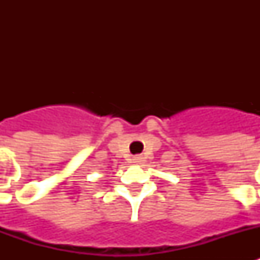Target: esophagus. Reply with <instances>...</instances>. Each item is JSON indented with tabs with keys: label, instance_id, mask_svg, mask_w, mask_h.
I'll use <instances>...</instances> for the list:
<instances>
[{
	"label": "esophagus",
	"instance_id": "1",
	"mask_svg": "<svg viewBox=\"0 0 260 260\" xmlns=\"http://www.w3.org/2000/svg\"><path fill=\"white\" fill-rule=\"evenodd\" d=\"M132 162H134L135 165H142V163L144 162V158H143V156H140V155H138V156H134Z\"/></svg>",
	"mask_w": 260,
	"mask_h": 260
}]
</instances>
